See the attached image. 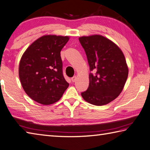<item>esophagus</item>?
Instances as JSON below:
<instances>
[{
  "instance_id": "esophagus-1",
  "label": "esophagus",
  "mask_w": 150,
  "mask_h": 150,
  "mask_svg": "<svg viewBox=\"0 0 150 150\" xmlns=\"http://www.w3.org/2000/svg\"><path fill=\"white\" fill-rule=\"evenodd\" d=\"M71 80L72 82H74V81H76V76H73V77L71 78Z\"/></svg>"
}]
</instances>
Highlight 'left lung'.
<instances>
[{"instance_id":"left-lung-1","label":"left lung","mask_w":150,"mask_h":150,"mask_svg":"<svg viewBox=\"0 0 150 150\" xmlns=\"http://www.w3.org/2000/svg\"><path fill=\"white\" fill-rule=\"evenodd\" d=\"M89 65V84L81 93L93 105L103 106L116 98L122 91L129 70L122 51L101 35L79 38Z\"/></svg>"}]
</instances>
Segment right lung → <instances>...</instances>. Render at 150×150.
<instances>
[{"instance_id": "obj_1", "label": "right lung", "mask_w": 150, "mask_h": 150, "mask_svg": "<svg viewBox=\"0 0 150 150\" xmlns=\"http://www.w3.org/2000/svg\"><path fill=\"white\" fill-rule=\"evenodd\" d=\"M69 40V36H43L22 55L19 67L21 83L27 95L38 103H56L69 86L63 76L61 57V51Z\"/></svg>"}]
</instances>
